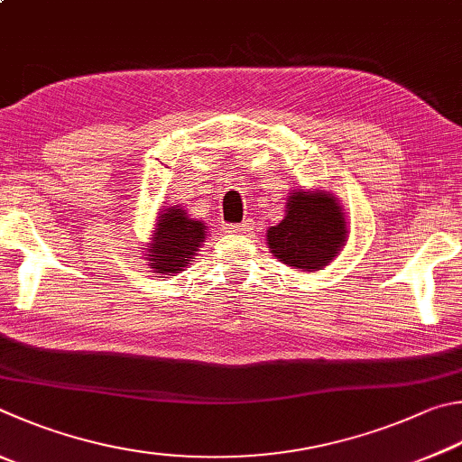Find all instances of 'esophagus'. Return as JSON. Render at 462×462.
Masks as SVG:
<instances>
[{"instance_id": "1", "label": "esophagus", "mask_w": 462, "mask_h": 462, "mask_svg": "<svg viewBox=\"0 0 462 462\" xmlns=\"http://www.w3.org/2000/svg\"><path fill=\"white\" fill-rule=\"evenodd\" d=\"M252 229H254V226H252V223H249V221L231 225V231H233V233H247V231H252Z\"/></svg>"}]
</instances>
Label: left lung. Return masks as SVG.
I'll return each mask as SVG.
<instances>
[{"label": "left lung", "mask_w": 462, "mask_h": 462, "mask_svg": "<svg viewBox=\"0 0 462 462\" xmlns=\"http://www.w3.org/2000/svg\"><path fill=\"white\" fill-rule=\"evenodd\" d=\"M346 237L343 210L333 194L292 192L286 217L268 229L272 254L290 268L317 272L341 252Z\"/></svg>", "instance_id": "obj_1"}]
</instances>
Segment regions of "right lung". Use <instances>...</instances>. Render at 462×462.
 I'll return each instance as SVG.
<instances>
[{
  "label": "right lung",
  "mask_w": 462,
  "mask_h": 462,
  "mask_svg": "<svg viewBox=\"0 0 462 462\" xmlns=\"http://www.w3.org/2000/svg\"><path fill=\"white\" fill-rule=\"evenodd\" d=\"M205 223L190 218L182 208L170 207L160 210L156 233L145 249V262L153 276H172L182 272L197 255L207 236Z\"/></svg>",
  "instance_id": "obj_1"
}]
</instances>
